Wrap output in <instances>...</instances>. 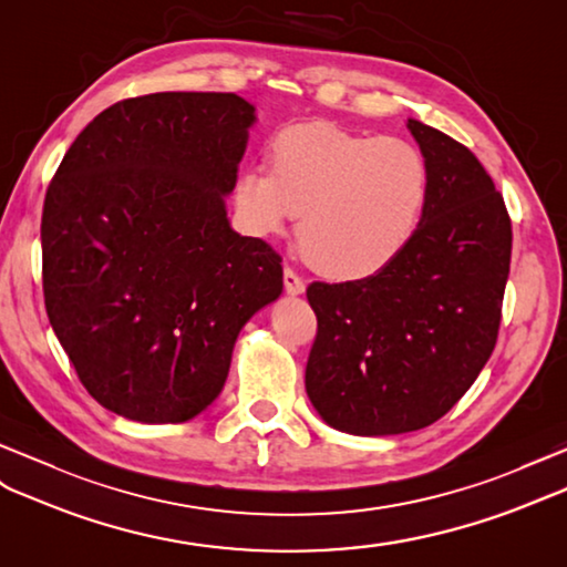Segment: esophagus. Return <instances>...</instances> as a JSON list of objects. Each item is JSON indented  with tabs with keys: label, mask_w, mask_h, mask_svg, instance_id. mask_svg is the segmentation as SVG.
Listing matches in <instances>:
<instances>
[{
	"label": "esophagus",
	"mask_w": 567,
	"mask_h": 567,
	"mask_svg": "<svg viewBox=\"0 0 567 567\" xmlns=\"http://www.w3.org/2000/svg\"><path fill=\"white\" fill-rule=\"evenodd\" d=\"M284 286H286V291L291 293V296H300L302 291H306V281H302L300 276H298V271H293L291 267L284 269Z\"/></svg>",
	"instance_id": "1"
}]
</instances>
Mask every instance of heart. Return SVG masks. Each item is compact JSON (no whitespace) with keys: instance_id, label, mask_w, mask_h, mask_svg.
<instances>
[{"instance_id":"heart-1","label":"heart","mask_w":567,"mask_h":567,"mask_svg":"<svg viewBox=\"0 0 567 567\" xmlns=\"http://www.w3.org/2000/svg\"><path fill=\"white\" fill-rule=\"evenodd\" d=\"M427 187V163L413 144L317 122L276 134L271 171L245 168L233 195L255 236H279L300 216L298 243L317 269L365 279L416 233Z\"/></svg>"}]
</instances>
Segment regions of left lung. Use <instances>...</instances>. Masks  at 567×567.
<instances>
[{"instance_id": "obj_1", "label": "left lung", "mask_w": 567, "mask_h": 567, "mask_svg": "<svg viewBox=\"0 0 567 567\" xmlns=\"http://www.w3.org/2000/svg\"><path fill=\"white\" fill-rule=\"evenodd\" d=\"M431 187L421 224L382 271L312 281L306 390L337 431L399 435L443 419L498 341L513 252L503 195L464 144L409 120Z\"/></svg>"}]
</instances>
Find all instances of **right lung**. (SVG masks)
<instances>
[{
    "label": "right lung",
    "mask_w": 567,
    "mask_h": 567,
    "mask_svg": "<svg viewBox=\"0 0 567 567\" xmlns=\"http://www.w3.org/2000/svg\"><path fill=\"white\" fill-rule=\"evenodd\" d=\"M255 107L236 93L110 105L45 192L43 296L86 392L142 423H183L228 378L243 324L281 296V255L228 226Z\"/></svg>",
    "instance_id": "add662e5"
}]
</instances>
